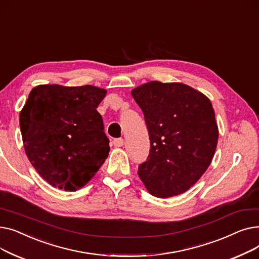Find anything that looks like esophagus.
<instances>
[{"mask_svg": "<svg viewBox=\"0 0 259 259\" xmlns=\"http://www.w3.org/2000/svg\"><path fill=\"white\" fill-rule=\"evenodd\" d=\"M113 145H114L115 147H121V146H124V140H122V139H115V140L113 141Z\"/></svg>", "mask_w": 259, "mask_h": 259, "instance_id": "obj_1", "label": "esophagus"}]
</instances>
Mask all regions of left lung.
Masks as SVG:
<instances>
[{
  "instance_id": "1",
  "label": "left lung",
  "mask_w": 259,
  "mask_h": 259,
  "mask_svg": "<svg viewBox=\"0 0 259 259\" xmlns=\"http://www.w3.org/2000/svg\"><path fill=\"white\" fill-rule=\"evenodd\" d=\"M142 109L150 140L139 176L160 198L186 192L214 156L219 128L210 100L181 83L150 81L131 91Z\"/></svg>"
}]
</instances>
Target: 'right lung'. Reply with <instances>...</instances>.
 Wrapping results in <instances>:
<instances>
[{
  "instance_id": "1",
  "label": "right lung",
  "mask_w": 259,
  "mask_h": 259,
  "mask_svg": "<svg viewBox=\"0 0 259 259\" xmlns=\"http://www.w3.org/2000/svg\"><path fill=\"white\" fill-rule=\"evenodd\" d=\"M106 90L39 85L20 113L26 155L37 173L66 191L85 186L108 157L109 139L97 108Z\"/></svg>"
}]
</instances>
